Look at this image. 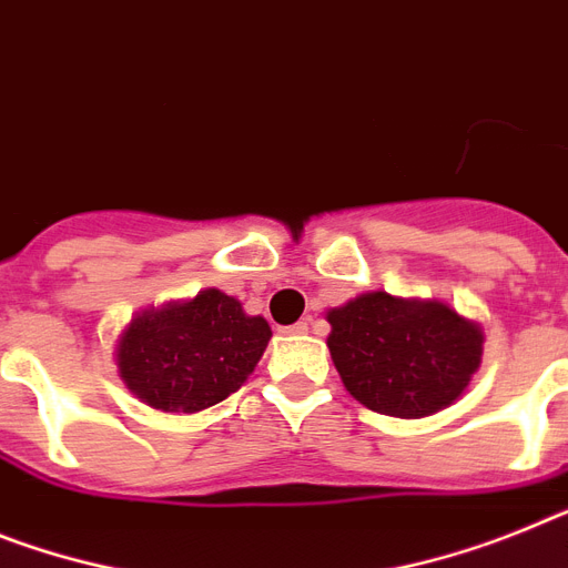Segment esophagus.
Here are the masks:
<instances>
[{
	"mask_svg": "<svg viewBox=\"0 0 568 568\" xmlns=\"http://www.w3.org/2000/svg\"><path fill=\"white\" fill-rule=\"evenodd\" d=\"M307 331H310V322H307V318H304V322L293 324V327H287V331H284V333H293V336H298V333H307Z\"/></svg>",
	"mask_w": 568,
	"mask_h": 568,
	"instance_id": "34e87169",
	"label": "esophagus"
}]
</instances>
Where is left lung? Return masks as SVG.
<instances>
[{
	"label": "left lung",
	"mask_w": 568,
	"mask_h": 568,
	"mask_svg": "<svg viewBox=\"0 0 568 568\" xmlns=\"http://www.w3.org/2000/svg\"><path fill=\"white\" fill-rule=\"evenodd\" d=\"M333 365L365 408L419 419L457 402L483 356V333L448 304L358 295L327 313Z\"/></svg>",
	"instance_id": "left-lung-1"
}]
</instances>
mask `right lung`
Masks as SVG:
<instances>
[{
	"label": "right lung",
	"mask_w": 568,
	"mask_h": 568,
	"mask_svg": "<svg viewBox=\"0 0 568 568\" xmlns=\"http://www.w3.org/2000/svg\"><path fill=\"white\" fill-rule=\"evenodd\" d=\"M270 324L246 316L221 290L145 310L118 344V367L138 399L158 410L195 414L224 402L255 371Z\"/></svg>",
	"instance_id": "1"
}]
</instances>
